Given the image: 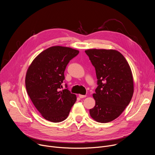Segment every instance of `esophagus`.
<instances>
[{
    "instance_id": "obj_1",
    "label": "esophagus",
    "mask_w": 155,
    "mask_h": 155,
    "mask_svg": "<svg viewBox=\"0 0 155 155\" xmlns=\"http://www.w3.org/2000/svg\"><path fill=\"white\" fill-rule=\"evenodd\" d=\"M86 95H81V94H79V97L80 98H84V97H86Z\"/></svg>"
}]
</instances>
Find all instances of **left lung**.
Returning a JSON list of instances; mask_svg holds the SVG:
<instances>
[{"label": "left lung", "instance_id": "8db88e82", "mask_svg": "<svg viewBox=\"0 0 155 155\" xmlns=\"http://www.w3.org/2000/svg\"><path fill=\"white\" fill-rule=\"evenodd\" d=\"M85 53L95 68L98 84L93 94L95 106L90 114L97 122H110L123 113L133 96L130 68L123 55L115 50L89 49Z\"/></svg>", "mask_w": 155, "mask_h": 155}]
</instances>
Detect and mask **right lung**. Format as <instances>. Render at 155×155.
Instances as JSON below:
<instances>
[{
    "instance_id": "add662e5",
    "label": "right lung",
    "mask_w": 155,
    "mask_h": 155,
    "mask_svg": "<svg viewBox=\"0 0 155 155\" xmlns=\"http://www.w3.org/2000/svg\"><path fill=\"white\" fill-rule=\"evenodd\" d=\"M78 53V50L69 47H50L33 60L27 71V93L37 110L48 121L59 123L65 120L77 100L76 95L68 88L60 90L66 66Z\"/></svg>"
}]
</instances>
